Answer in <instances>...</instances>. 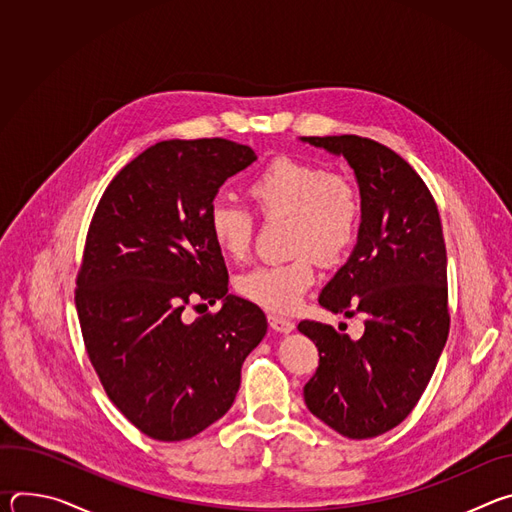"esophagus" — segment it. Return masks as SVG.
Listing matches in <instances>:
<instances>
[{"label":"esophagus","instance_id":"1","mask_svg":"<svg viewBox=\"0 0 512 512\" xmlns=\"http://www.w3.org/2000/svg\"><path fill=\"white\" fill-rule=\"evenodd\" d=\"M267 320H269V326H271L275 332H281V334H289L291 330L296 328L294 322H291V320L285 318V316H279V314H269Z\"/></svg>","mask_w":512,"mask_h":512}]
</instances>
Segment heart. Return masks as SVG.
I'll list each match as a JSON object with an SVG mask.
<instances>
[{"mask_svg": "<svg viewBox=\"0 0 512 512\" xmlns=\"http://www.w3.org/2000/svg\"><path fill=\"white\" fill-rule=\"evenodd\" d=\"M247 194L261 216H287V249L296 257L253 267L237 279V291L269 312H291L316 279L314 257L332 265L356 243L362 225L360 190L344 174L281 156L249 180ZM206 227L223 255L235 261L247 257L253 241L251 212L216 200L208 208Z\"/></svg>", "mask_w": 512, "mask_h": 512, "instance_id": "heart-1", "label": "heart"}]
</instances>
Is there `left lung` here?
<instances>
[{"mask_svg": "<svg viewBox=\"0 0 512 512\" xmlns=\"http://www.w3.org/2000/svg\"><path fill=\"white\" fill-rule=\"evenodd\" d=\"M302 141L344 156L354 170L362 196L358 241L318 302L334 314L364 318L358 340L322 322L298 324L320 354L304 399L340 435L369 440L413 411L448 340L440 212L419 174L387 145L358 135Z\"/></svg>", "mask_w": 512, "mask_h": 512, "instance_id": "left-lung-1", "label": "left lung"}]
</instances>
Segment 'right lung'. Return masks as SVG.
Masks as SVG:
<instances>
[{
  "label": "right lung",
  "instance_id": "1",
  "mask_svg": "<svg viewBox=\"0 0 512 512\" xmlns=\"http://www.w3.org/2000/svg\"><path fill=\"white\" fill-rule=\"evenodd\" d=\"M257 160L229 139L160 141L103 192L77 275L83 340L113 405L158 442H182L233 405L267 318L229 294L225 259L206 227L227 178ZM223 299L194 323V300Z\"/></svg>",
  "mask_w": 512,
  "mask_h": 512
}]
</instances>
